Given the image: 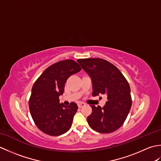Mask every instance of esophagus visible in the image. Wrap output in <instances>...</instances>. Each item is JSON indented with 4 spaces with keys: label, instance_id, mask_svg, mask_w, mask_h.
Here are the masks:
<instances>
[{
    "label": "esophagus",
    "instance_id": "34e87169",
    "mask_svg": "<svg viewBox=\"0 0 161 161\" xmlns=\"http://www.w3.org/2000/svg\"><path fill=\"white\" fill-rule=\"evenodd\" d=\"M85 105H86V104H85L84 103H83V102H81V103H79V104H78V107H79V108H81V107H84Z\"/></svg>",
    "mask_w": 161,
    "mask_h": 161
}]
</instances>
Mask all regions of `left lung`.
<instances>
[{"mask_svg": "<svg viewBox=\"0 0 161 161\" xmlns=\"http://www.w3.org/2000/svg\"><path fill=\"white\" fill-rule=\"evenodd\" d=\"M91 79L93 95H106L103 107L92 105L88 125L99 133H111L125 122L131 107V89L124 75L114 64L100 58L77 60Z\"/></svg>", "mask_w": 161, "mask_h": 161, "instance_id": "8db88e82", "label": "left lung"}]
</instances>
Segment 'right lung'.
Listing matches in <instances>:
<instances>
[{
  "instance_id": "1",
  "label": "right lung",
  "mask_w": 161,
  "mask_h": 161,
  "mask_svg": "<svg viewBox=\"0 0 161 161\" xmlns=\"http://www.w3.org/2000/svg\"><path fill=\"white\" fill-rule=\"evenodd\" d=\"M72 59L59 61L47 68L34 84L29 108L32 118L41 131L50 136H60L71 127L78 107L75 102L69 106L59 103L65 83L70 75L81 70Z\"/></svg>"
}]
</instances>
